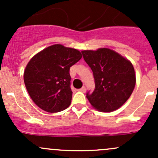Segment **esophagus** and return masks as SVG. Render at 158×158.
Wrapping results in <instances>:
<instances>
[{"mask_svg":"<svg viewBox=\"0 0 158 158\" xmlns=\"http://www.w3.org/2000/svg\"><path fill=\"white\" fill-rule=\"evenodd\" d=\"M79 91H80V92H85V91H86V88H85V86H82V88L79 89Z\"/></svg>","mask_w":158,"mask_h":158,"instance_id":"esophagus-1","label":"esophagus"}]
</instances>
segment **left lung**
I'll return each mask as SVG.
<instances>
[{
	"instance_id": "left-lung-1",
	"label": "left lung",
	"mask_w": 158,
	"mask_h": 158,
	"mask_svg": "<svg viewBox=\"0 0 158 158\" xmlns=\"http://www.w3.org/2000/svg\"><path fill=\"white\" fill-rule=\"evenodd\" d=\"M84 60L92 70L95 89L86 97L94 109L111 112L119 109L131 95L135 83V69L130 61L108 48L82 50Z\"/></svg>"
}]
</instances>
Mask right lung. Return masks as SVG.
Listing matches in <instances>:
<instances>
[{
  "instance_id": "right-lung-1",
  "label": "right lung",
  "mask_w": 158,
  "mask_h": 158,
  "mask_svg": "<svg viewBox=\"0 0 158 158\" xmlns=\"http://www.w3.org/2000/svg\"><path fill=\"white\" fill-rule=\"evenodd\" d=\"M82 58L76 49L55 44L36 53L25 68L23 80L33 102L47 112L67 109L73 92L69 69Z\"/></svg>"
}]
</instances>
